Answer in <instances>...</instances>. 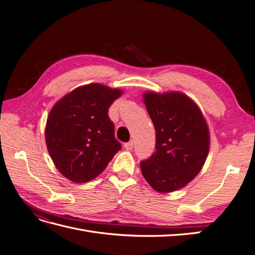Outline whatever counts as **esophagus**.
<instances>
[{"instance_id": "esophagus-1", "label": "esophagus", "mask_w": 255, "mask_h": 255, "mask_svg": "<svg viewBox=\"0 0 255 255\" xmlns=\"http://www.w3.org/2000/svg\"><path fill=\"white\" fill-rule=\"evenodd\" d=\"M133 146H134V141H133V140H130V141L125 143V148H126L127 150H128V151L132 150Z\"/></svg>"}]
</instances>
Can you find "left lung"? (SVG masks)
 <instances>
[{"mask_svg":"<svg viewBox=\"0 0 255 255\" xmlns=\"http://www.w3.org/2000/svg\"><path fill=\"white\" fill-rule=\"evenodd\" d=\"M143 103L155 128L156 151L140 163L142 175L157 192L183 188L201 170L210 150L202 112L182 92L148 91Z\"/></svg>","mask_w":255,"mask_h":255,"instance_id":"obj_1","label":"left lung"}]
</instances>
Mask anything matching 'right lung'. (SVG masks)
I'll return each instance as SVG.
<instances>
[{"instance_id":"obj_1","label":"right lung","mask_w":255,"mask_h":255,"mask_svg":"<svg viewBox=\"0 0 255 255\" xmlns=\"http://www.w3.org/2000/svg\"><path fill=\"white\" fill-rule=\"evenodd\" d=\"M121 95L120 89L92 83L75 88L52 107L45 142L54 165L68 180H94L121 149L107 114Z\"/></svg>"}]
</instances>
